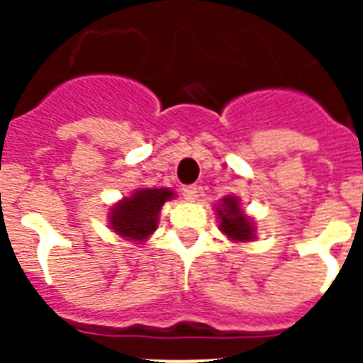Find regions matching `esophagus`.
<instances>
[{"label": "esophagus", "instance_id": "esophagus-1", "mask_svg": "<svg viewBox=\"0 0 363 363\" xmlns=\"http://www.w3.org/2000/svg\"><path fill=\"white\" fill-rule=\"evenodd\" d=\"M199 188L196 184H188V186H182V198L188 199V201H194V199L198 198Z\"/></svg>", "mask_w": 363, "mask_h": 363}]
</instances>
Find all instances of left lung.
<instances>
[{"instance_id": "obj_1", "label": "left lung", "mask_w": 363, "mask_h": 363, "mask_svg": "<svg viewBox=\"0 0 363 363\" xmlns=\"http://www.w3.org/2000/svg\"><path fill=\"white\" fill-rule=\"evenodd\" d=\"M218 218H220L222 232L233 241H250L254 235V228L247 216L242 215L239 209L238 198L222 199V207H218Z\"/></svg>"}]
</instances>
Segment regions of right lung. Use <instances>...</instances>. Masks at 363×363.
I'll list each match as a JSON object with an SVG mask.
<instances>
[{"mask_svg": "<svg viewBox=\"0 0 363 363\" xmlns=\"http://www.w3.org/2000/svg\"><path fill=\"white\" fill-rule=\"evenodd\" d=\"M171 198L167 188H141L111 209V228L122 238L145 241L158 228L160 209Z\"/></svg>", "mask_w": 363, "mask_h": 363, "instance_id": "right-lung-1", "label": "right lung"}]
</instances>
